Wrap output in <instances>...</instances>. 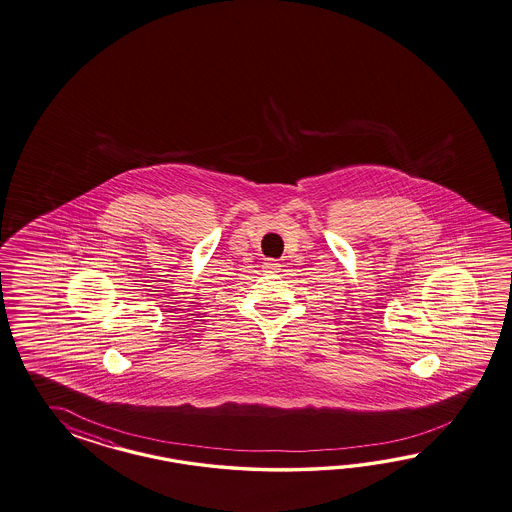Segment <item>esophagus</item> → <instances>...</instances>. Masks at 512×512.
<instances>
[{
    "instance_id": "1",
    "label": "esophagus",
    "mask_w": 512,
    "mask_h": 512,
    "mask_svg": "<svg viewBox=\"0 0 512 512\" xmlns=\"http://www.w3.org/2000/svg\"><path fill=\"white\" fill-rule=\"evenodd\" d=\"M264 270H266V272H279V270H281V264L275 261H266L264 262Z\"/></svg>"
}]
</instances>
